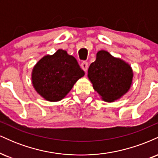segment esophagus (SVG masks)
Masks as SVG:
<instances>
[{
	"label": "esophagus",
	"mask_w": 158,
	"mask_h": 158,
	"mask_svg": "<svg viewBox=\"0 0 158 158\" xmlns=\"http://www.w3.org/2000/svg\"><path fill=\"white\" fill-rule=\"evenodd\" d=\"M81 68H82V70H84L85 72H86L88 68V62H87V61H82V62L81 63Z\"/></svg>",
	"instance_id": "esophagus-1"
}]
</instances>
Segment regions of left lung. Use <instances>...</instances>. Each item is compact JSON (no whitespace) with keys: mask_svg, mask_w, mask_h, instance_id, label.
<instances>
[{"mask_svg":"<svg viewBox=\"0 0 158 158\" xmlns=\"http://www.w3.org/2000/svg\"><path fill=\"white\" fill-rule=\"evenodd\" d=\"M131 65L106 50H99L88 70V77L101 99L112 102L128 91L133 80Z\"/></svg>","mask_w":158,"mask_h":158,"instance_id":"left-lung-1","label":"left lung"}]
</instances>
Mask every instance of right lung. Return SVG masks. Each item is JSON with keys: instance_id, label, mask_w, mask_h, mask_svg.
Listing matches in <instances>:
<instances>
[{"instance_id": "right-lung-1", "label": "right lung", "mask_w": 158, "mask_h": 158, "mask_svg": "<svg viewBox=\"0 0 158 158\" xmlns=\"http://www.w3.org/2000/svg\"><path fill=\"white\" fill-rule=\"evenodd\" d=\"M84 75L77 59L59 49L36 63L31 79L32 86L41 97L49 102H58L66 97Z\"/></svg>"}]
</instances>
